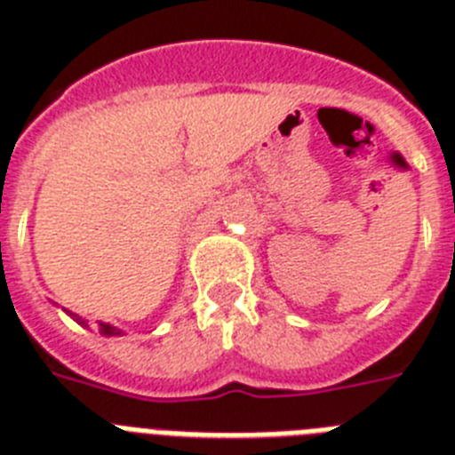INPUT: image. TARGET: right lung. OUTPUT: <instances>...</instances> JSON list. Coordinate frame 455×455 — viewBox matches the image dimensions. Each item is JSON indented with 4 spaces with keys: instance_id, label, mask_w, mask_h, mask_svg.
Here are the masks:
<instances>
[{
    "instance_id": "1",
    "label": "right lung",
    "mask_w": 455,
    "mask_h": 455,
    "mask_svg": "<svg viewBox=\"0 0 455 455\" xmlns=\"http://www.w3.org/2000/svg\"><path fill=\"white\" fill-rule=\"evenodd\" d=\"M67 314H69V316L74 318V321H76L78 325H85V328H88V321H84V318L78 316V314H71V311H67ZM100 332L104 337H118V335H123V330L116 328V325H111V323H101V321H100Z\"/></svg>"
}]
</instances>
